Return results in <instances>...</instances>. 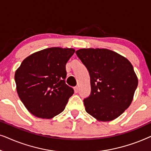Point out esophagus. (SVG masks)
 <instances>
[{
  "instance_id": "34e87169",
  "label": "esophagus",
  "mask_w": 151,
  "mask_h": 151,
  "mask_svg": "<svg viewBox=\"0 0 151 151\" xmlns=\"http://www.w3.org/2000/svg\"><path fill=\"white\" fill-rule=\"evenodd\" d=\"M74 91H75V93H78V91H79V88H78V86H75V87H74Z\"/></svg>"
}]
</instances>
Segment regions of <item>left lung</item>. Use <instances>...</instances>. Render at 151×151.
Instances as JSON below:
<instances>
[{"label": "left lung", "instance_id": "1", "mask_svg": "<svg viewBox=\"0 0 151 151\" xmlns=\"http://www.w3.org/2000/svg\"><path fill=\"white\" fill-rule=\"evenodd\" d=\"M90 76L91 94L84 99L85 110L99 121H111L131 104L138 80L131 63L106 49L76 51Z\"/></svg>", "mask_w": 151, "mask_h": 151}]
</instances>
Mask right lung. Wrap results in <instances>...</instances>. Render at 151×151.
<instances>
[{
  "instance_id": "1",
  "label": "right lung",
  "mask_w": 151,
  "mask_h": 151,
  "mask_svg": "<svg viewBox=\"0 0 151 151\" xmlns=\"http://www.w3.org/2000/svg\"><path fill=\"white\" fill-rule=\"evenodd\" d=\"M73 49L51 47L34 53L22 62L15 73L18 96L36 117L50 119L65 109L73 88L65 82L66 64Z\"/></svg>"
}]
</instances>
